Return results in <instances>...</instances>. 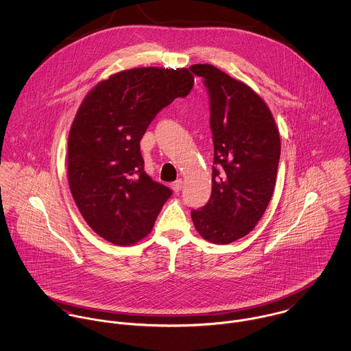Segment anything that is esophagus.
I'll list each match as a JSON object with an SVG mask.
<instances>
[{"instance_id": "obj_1", "label": "esophagus", "mask_w": 351, "mask_h": 351, "mask_svg": "<svg viewBox=\"0 0 351 351\" xmlns=\"http://www.w3.org/2000/svg\"><path fill=\"white\" fill-rule=\"evenodd\" d=\"M171 188H173V191H174V192H180V191L182 189V180L180 178V180L174 181V182L171 184Z\"/></svg>"}]
</instances>
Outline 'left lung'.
Here are the masks:
<instances>
[{
  "label": "left lung",
  "mask_w": 351,
  "mask_h": 351,
  "mask_svg": "<svg viewBox=\"0 0 351 351\" xmlns=\"http://www.w3.org/2000/svg\"><path fill=\"white\" fill-rule=\"evenodd\" d=\"M209 96L213 141L212 193L192 210L201 237L228 245L246 237L271 199L281 154L280 134L265 101L212 64H193Z\"/></svg>",
  "instance_id": "left-lung-1"
}]
</instances>
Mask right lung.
Listing matches in <instances>:
<instances>
[{
  "label": "right lung",
  "mask_w": 351,
  "mask_h": 351,
  "mask_svg": "<svg viewBox=\"0 0 351 351\" xmlns=\"http://www.w3.org/2000/svg\"><path fill=\"white\" fill-rule=\"evenodd\" d=\"M195 84L188 69L138 67L110 75L82 101L67 142L69 186L90 228L119 246L147 237L171 191L145 171L151 121Z\"/></svg>",
  "instance_id": "1"
}]
</instances>
